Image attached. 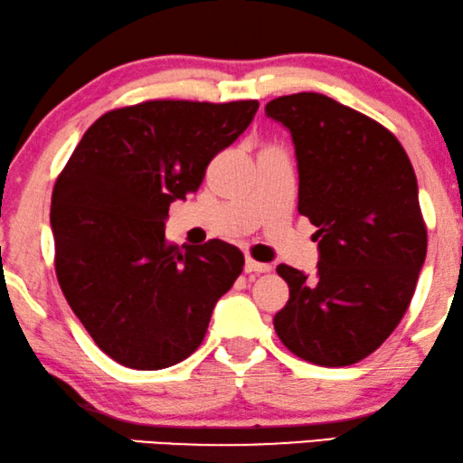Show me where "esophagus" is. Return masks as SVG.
Returning <instances> with one entry per match:
<instances>
[{
    "instance_id": "obj_1",
    "label": "esophagus",
    "mask_w": 463,
    "mask_h": 463,
    "mask_svg": "<svg viewBox=\"0 0 463 463\" xmlns=\"http://www.w3.org/2000/svg\"><path fill=\"white\" fill-rule=\"evenodd\" d=\"M272 269L270 264H264V262H256L253 258H247L245 260V272H269Z\"/></svg>"
}]
</instances>
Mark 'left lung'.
<instances>
[{
    "label": "left lung",
    "mask_w": 463,
    "mask_h": 463,
    "mask_svg": "<svg viewBox=\"0 0 463 463\" xmlns=\"http://www.w3.org/2000/svg\"><path fill=\"white\" fill-rule=\"evenodd\" d=\"M266 115L294 138L298 212L318 229L321 251L312 277L277 266L289 299L275 331L299 359L354 364L401 323L426 260L413 165L390 129L325 94L281 96Z\"/></svg>",
    "instance_id": "1"
}]
</instances>
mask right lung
<instances>
[{
  "label": "right lung",
  "mask_w": 463,
  "mask_h": 463,
  "mask_svg": "<svg viewBox=\"0 0 463 463\" xmlns=\"http://www.w3.org/2000/svg\"><path fill=\"white\" fill-rule=\"evenodd\" d=\"M258 100H146L99 117L52 193L56 279L104 354L155 371L201 346L212 310L245 258L212 239H165L169 203L250 126Z\"/></svg>",
  "instance_id": "1"
}]
</instances>
